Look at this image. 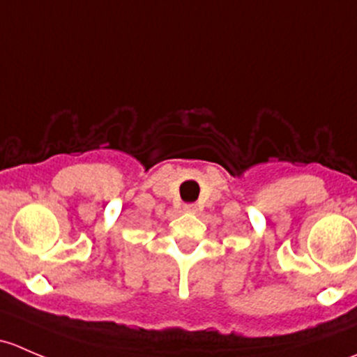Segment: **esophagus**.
I'll list each match as a JSON object with an SVG mask.
<instances>
[{
  "label": "esophagus",
  "mask_w": 357,
  "mask_h": 357,
  "mask_svg": "<svg viewBox=\"0 0 357 357\" xmlns=\"http://www.w3.org/2000/svg\"><path fill=\"white\" fill-rule=\"evenodd\" d=\"M183 208H185V212H192V214H193V212H197V205L195 204H186Z\"/></svg>",
  "instance_id": "esophagus-1"
}]
</instances>
